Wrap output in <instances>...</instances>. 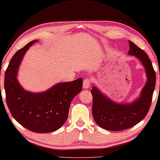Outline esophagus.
Masks as SVG:
<instances>
[{
    "mask_svg": "<svg viewBox=\"0 0 160 160\" xmlns=\"http://www.w3.org/2000/svg\"><path fill=\"white\" fill-rule=\"evenodd\" d=\"M91 83V79L90 78H85L84 80H83V88H88L89 87V86Z\"/></svg>",
    "mask_w": 160,
    "mask_h": 160,
    "instance_id": "esophagus-1",
    "label": "esophagus"
}]
</instances>
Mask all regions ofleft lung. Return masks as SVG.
I'll return each mask as SVG.
<instances>
[{"label":"left lung","mask_w":160,"mask_h":160,"mask_svg":"<svg viewBox=\"0 0 160 160\" xmlns=\"http://www.w3.org/2000/svg\"><path fill=\"white\" fill-rule=\"evenodd\" d=\"M129 44L130 48L128 53L140 60L145 67L148 77L140 98L130 104H118L104 96L95 86L91 91L94 120L101 128L112 131L128 129L145 118L150 110L155 88V72L148 54L132 42L129 41Z\"/></svg>","instance_id":"obj_1"}]
</instances>
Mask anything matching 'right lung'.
Returning a JSON list of instances; mask_svg holds the SVG:
<instances>
[{"label":"right lung","instance_id":"add662e5","mask_svg":"<svg viewBox=\"0 0 160 160\" xmlns=\"http://www.w3.org/2000/svg\"><path fill=\"white\" fill-rule=\"evenodd\" d=\"M33 40L19 49L8 67L4 78L6 103L12 117L28 130L38 133L54 132L68 118L72 99L82 90L83 79L60 83L44 93L25 91L17 79L18 69Z\"/></svg>","mask_w":160,"mask_h":160}]
</instances>
